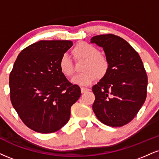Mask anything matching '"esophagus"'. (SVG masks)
I'll use <instances>...</instances> for the list:
<instances>
[{
    "label": "esophagus",
    "mask_w": 159,
    "mask_h": 159,
    "mask_svg": "<svg viewBox=\"0 0 159 159\" xmlns=\"http://www.w3.org/2000/svg\"><path fill=\"white\" fill-rule=\"evenodd\" d=\"M81 93H86V92L89 91V89H88V88L81 87Z\"/></svg>",
    "instance_id": "1"
}]
</instances>
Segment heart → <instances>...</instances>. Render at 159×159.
<instances>
[{"instance_id":"obj_1","label":"heart","mask_w":159,"mask_h":159,"mask_svg":"<svg viewBox=\"0 0 159 159\" xmlns=\"http://www.w3.org/2000/svg\"><path fill=\"white\" fill-rule=\"evenodd\" d=\"M72 54L75 61L84 60L82 73L74 78L75 84L88 85L94 81L95 78L101 79L107 74L110 63L107 58L99 52L93 45L87 42H80L72 49ZM61 72L66 78H72L75 74L74 65L67 55L61 56L58 64Z\"/></svg>"}]
</instances>
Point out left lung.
<instances>
[{
	"mask_svg": "<svg viewBox=\"0 0 159 159\" xmlns=\"http://www.w3.org/2000/svg\"><path fill=\"white\" fill-rule=\"evenodd\" d=\"M91 43L103 47L110 63L107 74L93 87V112L103 124L122 127L135 118L146 100L144 64L137 52L119 36L96 35Z\"/></svg>",
	"mask_w": 159,
	"mask_h": 159,
	"instance_id": "obj_1",
	"label": "left lung"
}]
</instances>
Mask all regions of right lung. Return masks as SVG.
Here are the masks:
<instances>
[{
    "label": "right lung",
    "instance_id": "right-lung-1",
    "mask_svg": "<svg viewBox=\"0 0 159 159\" xmlns=\"http://www.w3.org/2000/svg\"><path fill=\"white\" fill-rule=\"evenodd\" d=\"M70 41H40L23 49L9 75L10 100L25 125L41 133L59 130L67 123L81 89L59 69Z\"/></svg>",
    "mask_w": 159,
    "mask_h": 159
}]
</instances>
